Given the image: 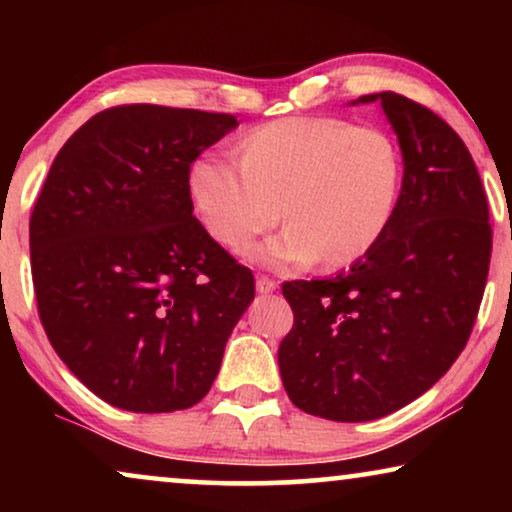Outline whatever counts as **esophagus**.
I'll list each match as a JSON object with an SVG mask.
<instances>
[{"mask_svg":"<svg viewBox=\"0 0 512 512\" xmlns=\"http://www.w3.org/2000/svg\"><path fill=\"white\" fill-rule=\"evenodd\" d=\"M277 282L275 279H270V277H265V275H261L256 279V291L258 293H272V291H277Z\"/></svg>","mask_w":512,"mask_h":512,"instance_id":"34e87169","label":"esophagus"}]
</instances>
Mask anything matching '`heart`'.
Instances as JSON below:
<instances>
[{
	"label": "heart",
	"mask_w": 512,
	"mask_h": 512,
	"mask_svg": "<svg viewBox=\"0 0 512 512\" xmlns=\"http://www.w3.org/2000/svg\"><path fill=\"white\" fill-rule=\"evenodd\" d=\"M237 156L207 151L188 167V195L209 235L242 249L289 221L251 256L265 263L328 268L370 254L394 219L403 156L380 128L328 116L282 118L242 137Z\"/></svg>",
	"instance_id": "1"
}]
</instances>
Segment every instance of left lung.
I'll use <instances>...</instances> for the list:
<instances>
[{
	"label": "left lung",
	"instance_id": "1",
	"mask_svg": "<svg viewBox=\"0 0 512 512\" xmlns=\"http://www.w3.org/2000/svg\"><path fill=\"white\" fill-rule=\"evenodd\" d=\"M380 102L403 153L394 219L377 247L331 279L286 282L293 328L279 373L296 408L370 422L443 377L478 317L492 226L478 167L443 118L398 93Z\"/></svg>",
	"mask_w": 512,
	"mask_h": 512
}]
</instances>
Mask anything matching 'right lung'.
<instances>
[{
	"label": "right lung",
	"instance_id": "1",
	"mask_svg": "<svg viewBox=\"0 0 512 512\" xmlns=\"http://www.w3.org/2000/svg\"><path fill=\"white\" fill-rule=\"evenodd\" d=\"M233 114L121 104L55 156L30 219L39 319L65 366L130 412L200 403L254 275L193 216L188 167Z\"/></svg>",
	"mask_w": 512,
	"mask_h": 512
}]
</instances>
